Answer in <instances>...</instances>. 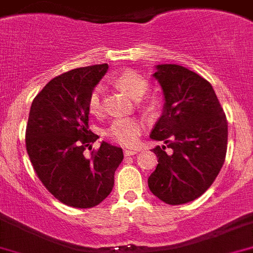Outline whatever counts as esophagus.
Wrapping results in <instances>:
<instances>
[{"label": "esophagus", "mask_w": 253, "mask_h": 253, "mask_svg": "<svg viewBox=\"0 0 253 253\" xmlns=\"http://www.w3.org/2000/svg\"><path fill=\"white\" fill-rule=\"evenodd\" d=\"M137 152H138V150H136V148H125V151H124L125 156H132Z\"/></svg>", "instance_id": "1"}]
</instances>
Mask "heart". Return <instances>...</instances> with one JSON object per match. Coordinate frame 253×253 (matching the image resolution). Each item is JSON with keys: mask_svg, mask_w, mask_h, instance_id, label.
<instances>
[{"mask_svg": "<svg viewBox=\"0 0 253 253\" xmlns=\"http://www.w3.org/2000/svg\"><path fill=\"white\" fill-rule=\"evenodd\" d=\"M115 84L126 91L133 98H140L147 92L148 81L140 73L133 70H126L115 77ZM87 107L89 113L98 116L103 111L102 103V88L96 86L92 88L87 100ZM142 129V122L140 120L122 117V119L113 120L106 129L107 137L121 145L132 146L138 140V136Z\"/></svg>", "mask_w": 253, "mask_h": 253, "instance_id": "1", "label": "heart"}]
</instances>
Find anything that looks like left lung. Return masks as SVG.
Listing matches in <instances>:
<instances>
[{
	"label": "left lung",
	"instance_id": "1",
	"mask_svg": "<svg viewBox=\"0 0 253 253\" xmlns=\"http://www.w3.org/2000/svg\"><path fill=\"white\" fill-rule=\"evenodd\" d=\"M153 77L165 107L150 137L157 146V167L148 177L151 192L167 205H182L204 195L216 180L227 151V119L211 84L178 65H159Z\"/></svg>",
	"mask_w": 253,
	"mask_h": 253
}]
</instances>
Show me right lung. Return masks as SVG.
Here are the masks:
<instances>
[{
	"mask_svg": "<svg viewBox=\"0 0 253 253\" xmlns=\"http://www.w3.org/2000/svg\"><path fill=\"white\" fill-rule=\"evenodd\" d=\"M108 65L71 70L52 79L31 105L26 150L35 172L58 201L75 209L97 206L111 193L122 148L107 142L86 157L98 136L88 128V94Z\"/></svg>",
	"mask_w": 253,
	"mask_h": 253,
	"instance_id": "1",
	"label": "right lung"
}]
</instances>
